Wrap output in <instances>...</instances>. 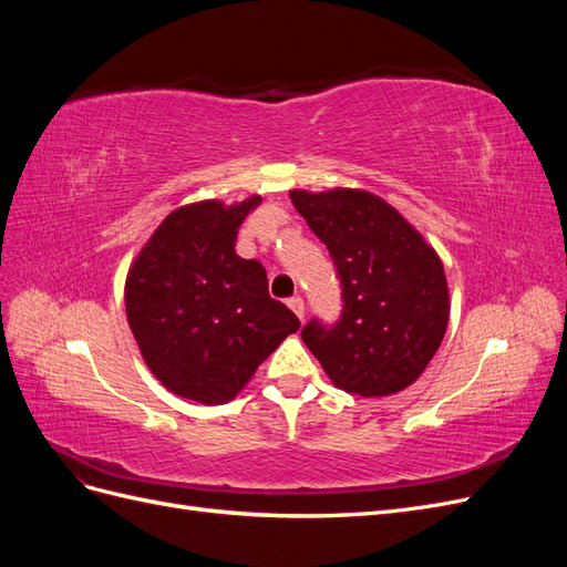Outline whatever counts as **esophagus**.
I'll return each instance as SVG.
<instances>
[{
	"label": "esophagus",
	"mask_w": 567,
	"mask_h": 567,
	"mask_svg": "<svg viewBox=\"0 0 567 567\" xmlns=\"http://www.w3.org/2000/svg\"><path fill=\"white\" fill-rule=\"evenodd\" d=\"M286 305L290 307V310H293V312H296V317H298L300 321H305V300H302L300 296H296V298H290V300H288Z\"/></svg>",
	"instance_id": "34e87169"
}]
</instances>
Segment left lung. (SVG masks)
<instances>
[{
  "mask_svg": "<svg viewBox=\"0 0 567 567\" xmlns=\"http://www.w3.org/2000/svg\"><path fill=\"white\" fill-rule=\"evenodd\" d=\"M296 210L329 248L342 288L336 323L307 321L305 346L336 388L383 398L414 383L450 321L437 252L383 198L359 188L290 192Z\"/></svg>",
  "mask_w": 567,
  "mask_h": 567,
  "instance_id": "8db88e82",
  "label": "left lung"
}]
</instances>
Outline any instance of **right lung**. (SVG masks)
<instances>
[{"instance_id": "obj_1", "label": "right lung", "mask_w": 567, "mask_h": 567, "mask_svg": "<svg viewBox=\"0 0 567 567\" xmlns=\"http://www.w3.org/2000/svg\"><path fill=\"white\" fill-rule=\"evenodd\" d=\"M252 196L203 200L169 213L136 257L125 284L127 321L144 362L175 394L200 404L236 398L255 369L300 329L269 298L267 271L238 257L236 234Z\"/></svg>"}]
</instances>
